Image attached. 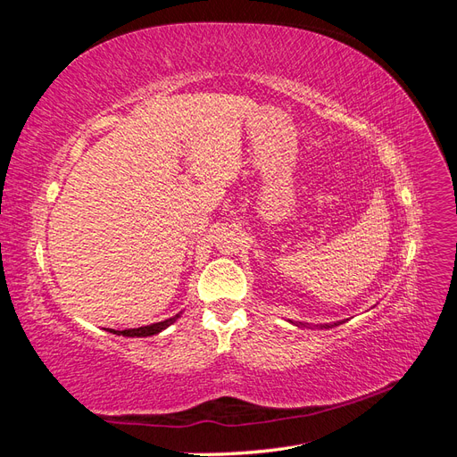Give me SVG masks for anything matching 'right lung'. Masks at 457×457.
Returning a JSON list of instances; mask_svg holds the SVG:
<instances>
[{
	"instance_id": "1",
	"label": "right lung",
	"mask_w": 457,
	"mask_h": 457,
	"mask_svg": "<svg viewBox=\"0 0 457 457\" xmlns=\"http://www.w3.org/2000/svg\"><path fill=\"white\" fill-rule=\"evenodd\" d=\"M179 318V314L168 318V320L163 322H156V324H150V326H141V328H131V329H108L110 334H116V336H126V337H148V336H154L160 334L162 329H165L168 326H171Z\"/></svg>"
}]
</instances>
